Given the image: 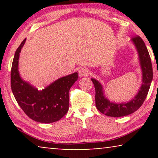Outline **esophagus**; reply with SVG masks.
Returning <instances> with one entry per match:
<instances>
[{"instance_id":"1","label":"esophagus","mask_w":158,"mask_h":158,"mask_svg":"<svg viewBox=\"0 0 158 158\" xmlns=\"http://www.w3.org/2000/svg\"><path fill=\"white\" fill-rule=\"evenodd\" d=\"M89 70L86 68H83L79 70V75L81 77H85L89 75Z\"/></svg>"}]
</instances>
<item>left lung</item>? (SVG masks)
<instances>
[{
    "label": "left lung",
    "mask_w": 158,
    "mask_h": 158,
    "mask_svg": "<svg viewBox=\"0 0 158 158\" xmlns=\"http://www.w3.org/2000/svg\"><path fill=\"white\" fill-rule=\"evenodd\" d=\"M131 42L137 52L138 59L142 70V85L137 94L127 102L115 103L110 101L105 94L104 88L101 82L91 78L96 90V106L101 113L111 117H121L134 113L140 108L145 100L152 81V67L150 54L145 44L139 36L131 39Z\"/></svg>",
    "instance_id": "obj_1"
}]
</instances>
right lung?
I'll use <instances>...</instances> for the list:
<instances>
[{
    "label": "right lung",
    "mask_w": 158,
    "mask_h": 158,
    "mask_svg": "<svg viewBox=\"0 0 158 158\" xmlns=\"http://www.w3.org/2000/svg\"><path fill=\"white\" fill-rule=\"evenodd\" d=\"M26 40L15 52L10 71V87L16 100L24 113L34 121L49 124L59 121L69 109V90L77 80V72L60 77L39 90L21 77L19 60Z\"/></svg>",
    "instance_id": "1"
}]
</instances>
